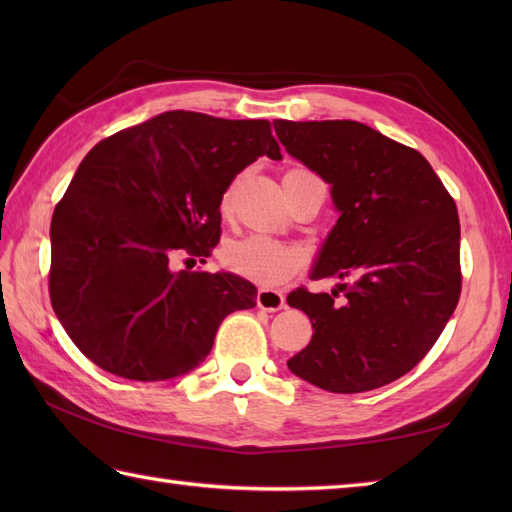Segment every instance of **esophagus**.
Segmentation results:
<instances>
[{"instance_id":"1","label":"esophagus","mask_w":512,"mask_h":512,"mask_svg":"<svg viewBox=\"0 0 512 512\" xmlns=\"http://www.w3.org/2000/svg\"><path fill=\"white\" fill-rule=\"evenodd\" d=\"M257 306L266 312H277L286 308V297L281 295V290L273 288H259L257 292Z\"/></svg>"}]
</instances>
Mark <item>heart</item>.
<instances>
[{"instance_id": "heart-1", "label": "heart", "mask_w": 512, "mask_h": 512, "mask_svg": "<svg viewBox=\"0 0 512 512\" xmlns=\"http://www.w3.org/2000/svg\"><path fill=\"white\" fill-rule=\"evenodd\" d=\"M303 255L297 246L268 235H246L222 248V264L235 275L264 286H279L301 268Z\"/></svg>"}]
</instances>
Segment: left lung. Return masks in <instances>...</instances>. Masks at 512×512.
Instances as JSON below:
<instances>
[{"instance_id":"8db88e82","label":"left lung","mask_w":512,"mask_h":512,"mask_svg":"<svg viewBox=\"0 0 512 512\" xmlns=\"http://www.w3.org/2000/svg\"><path fill=\"white\" fill-rule=\"evenodd\" d=\"M290 156L332 184L339 220L312 279H343V303L297 288L312 321L292 374L334 394L394 383L438 341L462 290L460 220L420 151L356 121H275Z\"/></svg>"}]
</instances>
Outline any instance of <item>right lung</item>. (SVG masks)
<instances>
[{
	"label": "right lung",
	"mask_w": 512,
	"mask_h": 512,
	"mask_svg": "<svg viewBox=\"0 0 512 512\" xmlns=\"http://www.w3.org/2000/svg\"><path fill=\"white\" fill-rule=\"evenodd\" d=\"M259 156L281 158L268 121L176 110L83 158L52 215L50 301L94 365L143 383L182 376L226 314L255 306L250 281L171 264L211 255L222 195Z\"/></svg>",
	"instance_id": "1"
}]
</instances>
